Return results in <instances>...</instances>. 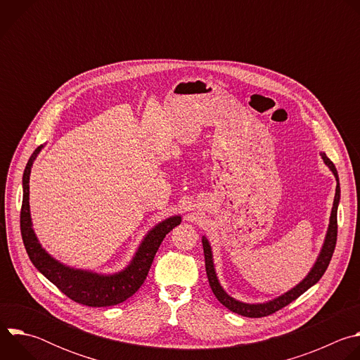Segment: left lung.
Here are the masks:
<instances>
[{"label":"left lung","mask_w":360,"mask_h":360,"mask_svg":"<svg viewBox=\"0 0 360 360\" xmlns=\"http://www.w3.org/2000/svg\"><path fill=\"white\" fill-rule=\"evenodd\" d=\"M321 157L325 162V165L332 171L333 176L336 178V192H335V199H333V207H332V212H330V218H329V226L326 231V236L322 245V249L318 255V258L314 264V266L311 268V271L307 272V275L292 289H289L288 292L276 296L272 300L268 302H262V303H246L242 300H238L235 297H232L231 295L226 293V290L222 288L217 271H215V264H214V255H212V248L211 243L208 240L207 236H202V246H203V255H205V269H207V275H208V281H210V286L214 292V295L217 296V299L225 306L228 307L229 311L246 316V318H262V316H268L271 314H275L276 311L282 309L286 304H289L290 302H293L295 299H297L302 293H304L307 289L312 288L315 283L319 282V279L323 276L325 271L329 266V262L332 259V255L336 246V236H338V207L340 202V185H339V176H338V171L333 165V162L326 157L325 152H321Z\"/></svg>","instance_id":"obj_1"}]
</instances>
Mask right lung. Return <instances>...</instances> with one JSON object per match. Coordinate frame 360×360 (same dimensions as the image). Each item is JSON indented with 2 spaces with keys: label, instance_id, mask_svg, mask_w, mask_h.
Segmentation results:
<instances>
[{
  "label": "right lung",
  "instance_id": "add662e5",
  "mask_svg": "<svg viewBox=\"0 0 360 360\" xmlns=\"http://www.w3.org/2000/svg\"><path fill=\"white\" fill-rule=\"evenodd\" d=\"M42 148L44 145L32 152L22 175L21 235L32 265L74 302L92 307L122 303L131 297L146 279L160 245L167 233L181 224V215L169 217L150 228L141 240L131 262L120 272L107 275L68 266L57 261L42 248L32 228L30 211V175L32 164Z\"/></svg>",
  "mask_w": 360,
  "mask_h": 360
}]
</instances>
